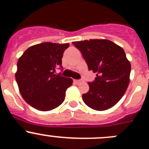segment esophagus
<instances>
[{"label":"esophagus","instance_id":"esophagus-1","mask_svg":"<svg viewBox=\"0 0 149 149\" xmlns=\"http://www.w3.org/2000/svg\"><path fill=\"white\" fill-rule=\"evenodd\" d=\"M82 82H83V80H74V83H75L76 84H77V85L80 84Z\"/></svg>","mask_w":149,"mask_h":149}]
</instances>
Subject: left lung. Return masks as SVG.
I'll list each match as a JSON object with an SVG mask.
<instances>
[{
	"label": "left lung",
	"instance_id": "left-lung-1",
	"mask_svg": "<svg viewBox=\"0 0 149 149\" xmlns=\"http://www.w3.org/2000/svg\"><path fill=\"white\" fill-rule=\"evenodd\" d=\"M81 52L89 70L97 73L83 102L95 110L103 111L118 103L125 93L131 64L121 47L108 39H90L72 42Z\"/></svg>",
	"mask_w": 149,
	"mask_h": 149
}]
</instances>
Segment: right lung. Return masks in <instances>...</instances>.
Instances as JSON below:
<instances>
[{"mask_svg": "<svg viewBox=\"0 0 149 149\" xmlns=\"http://www.w3.org/2000/svg\"><path fill=\"white\" fill-rule=\"evenodd\" d=\"M69 44L45 42L28 47L17 61L15 78L19 93L30 105L40 111L58 107L65 100L72 78L56 75L63 52Z\"/></svg>", "mask_w": 149, "mask_h": 149, "instance_id": "1", "label": "right lung"}]
</instances>
